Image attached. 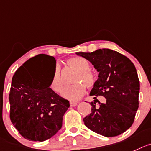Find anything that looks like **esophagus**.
I'll return each mask as SVG.
<instances>
[{
  "label": "esophagus",
  "instance_id": "obj_1",
  "mask_svg": "<svg viewBox=\"0 0 151 151\" xmlns=\"http://www.w3.org/2000/svg\"><path fill=\"white\" fill-rule=\"evenodd\" d=\"M78 104L77 102H73V101H70V107H75V106H76Z\"/></svg>",
  "mask_w": 151,
  "mask_h": 151
}]
</instances>
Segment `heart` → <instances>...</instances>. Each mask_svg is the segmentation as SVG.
Masks as SVG:
<instances>
[{
  "mask_svg": "<svg viewBox=\"0 0 151 151\" xmlns=\"http://www.w3.org/2000/svg\"><path fill=\"white\" fill-rule=\"evenodd\" d=\"M69 67L76 72V75L73 78L74 84L67 87L61 92V96L70 101H78L85 93V86L92 87L95 84L96 78L90 71V64L88 61L81 57H73L67 61ZM62 81L61 77V67L57 64L55 67L54 73L50 83V88L55 93H60L62 90Z\"/></svg>",
  "mask_w": 151,
  "mask_h": 151,
  "instance_id": "heart-1",
  "label": "heart"
}]
</instances>
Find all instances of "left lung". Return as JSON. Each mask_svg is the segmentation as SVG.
Wrapping results in <instances>:
<instances>
[{"label":"left lung","mask_w":151,"mask_h":151,"mask_svg":"<svg viewBox=\"0 0 151 151\" xmlns=\"http://www.w3.org/2000/svg\"><path fill=\"white\" fill-rule=\"evenodd\" d=\"M76 55L88 60L99 72L90 93L95 96L94 102L90 103L92 113L83 119L84 124L106 137L122 134L131 127L139 107L140 84L134 64L110 49ZM97 96H104L106 101L96 107Z\"/></svg>","instance_id":"obj_1"}]
</instances>
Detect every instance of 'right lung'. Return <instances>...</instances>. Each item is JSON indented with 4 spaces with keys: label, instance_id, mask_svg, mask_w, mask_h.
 <instances>
[{
    "label": "right lung",
    "instance_id": "right-lung-1",
    "mask_svg": "<svg viewBox=\"0 0 151 151\" xmlns=\"http://www.w3.org/2000/svg\"><path fill=\"white\" fill-rule=\"evenodd\" d=\"M26 61L14 74L9 100L10 119L20 134L29 141L50 139L62 127L63 116L70 107L67 99L50 87L44 66L55 70L53 56L40 54Z\"/></svg>",
    "mask_w": 151,
    "mask_h": 151
}]
</instances>
